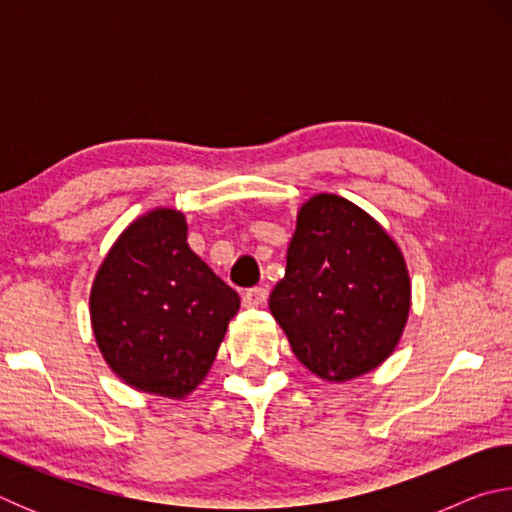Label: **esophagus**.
Masks as SVG:
<instances>
[{
    "label": "esophagus",
    "instance_id": "obj_1",
    "mask_svg": "<svg viewBox=\"0 0 512 512\" xmlns=\"http://www.w3.org/2000/svg\"><path fill=\"white\" fill-rule=\"evenodd\" d=\"M268 300V291L264 287H255V289H248L244 293V298H241V302H244V307H262L266 305Z\"/></svg>",
    "mask_w": 512,
    "mask_h": 512
}]
</instances>
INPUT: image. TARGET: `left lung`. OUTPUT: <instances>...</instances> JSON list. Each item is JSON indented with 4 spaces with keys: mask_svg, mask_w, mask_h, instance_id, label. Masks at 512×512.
Returning <instances> with one entry per match:
<instances>
[{
    "mask_svg": "<svg viewBox=\"0 0 512 512\" xmlns=\"http://www.w3.org/2000/svg\"><path fill=\"white\" fill-rule=\"evenodd\" d=\"M298 361L329 384L381 366L411 311V277L397 241L336 194L302 203L287 271L268 300Z\"/></svg>",
    "mask_w": 512,
    "mask_h": 512,
    "instance_id": "obj_1",
    "label": "left lung"
}]
</instances>
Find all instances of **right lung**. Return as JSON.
<instances>
[{
    "mask_svg": "<svg viewBox=\"0 0 512 512\" xmlns=\"http://www.w3.org/2000/svg\"><path fill=\"white\" fill-rule=\"evenodd\" d=\"M239 296L187 244V219L155 207L121 232L90 291L101 357L135 391L185 400L210 372Z\"/></svg>",
    "mask_w": 512,
    "mask_h": 512,
    "instance_id": "obj_1",
    "label": "right lung"
}]
</instances>
